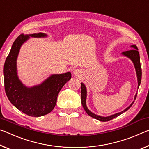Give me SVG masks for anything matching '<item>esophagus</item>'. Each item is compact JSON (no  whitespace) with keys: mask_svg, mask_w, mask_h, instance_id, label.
Segmentation results:
<instances>
[{"mask_svg":"<svg viewBox=\"0 0 149 149\" xmlns=\"http://www.w3.org/2000/svg\"><path fill=\"white\" fill-rule=\"evenodd\" d=\"M73 74H74V75H75V76H79V75L80 74V71L79 70H75L74 71V72H73Z\"/></svg>","mask_w":149,"mask_h":149,"instance_id":"obj_1","label":"esophagus"}]
</instances>
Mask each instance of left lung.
I'll return each instance as SVG.
<instances>
[{
  "mask_svg": "<svg viewBox=\"0 0 149 149\" xmlns=\"http://www.w3.org/2000/svg\"><path fill=\"white\" fill-rule=\"evenodd\" d=\"M131 48L132 49H130V50L126 51V52H122V55L125 56V57L129 58L130 60L132 61V62L133 63L134 68H135V71H136V77H137V81H138V87L137 89H139V86H140L141 82V77H142V70H141V62H140V56H139V53L138 51V48L136 47V45H131ZM81 104L83 105V107L86 111V113L88 114L89 116L94 118V119H96L99 120L100 121H110L114 118L117 117L119 115H121L122 113H123L124 112L127 111L133 105L134 101L131 103L129 107H127L125 109H124L123 111H122L121 112L119 113H117L115 114H113L111 115H109V116L107 117H103V116H100V115H96L95 113H92L90 110L87 108V105H86V99H87V89L86 87L85 86V84L84 83H81ZM136 95H137V93L135 94L134 95V100H135V99L136 97Z\"/></svg>",
  "mask_w": 149,
  "mask_h": 149,
  "instance_id": "obj_1",
  "label": "left lung"
}]
</instances>
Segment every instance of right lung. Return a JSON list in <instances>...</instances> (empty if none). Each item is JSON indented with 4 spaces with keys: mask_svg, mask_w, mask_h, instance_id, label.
<instances>
[{
    "mask_svg": "<svg viewBox=\"0 0 149 149\" xmlns=\"http://www.w3.org/2000/svg\"><path fill=\"white\" fill-rule=\"evenodd\" d=\"M48 35L40 32L20 34L12 46L4 65V88L7 97L16 108L31 117H41L50 113L55 107L59 92L72 77L70 72L52 74L40 84L28 87L18 76L17 58L21 46L30 37L45 38Z\"/></svg>",
    "mask_w": 149,
    "mask_h": 149,
    "instance_id": "obj_1",
    "label": "right lung"
}]
</instances>
